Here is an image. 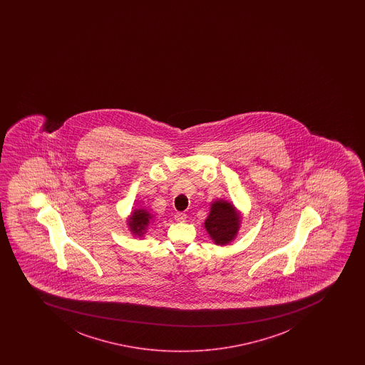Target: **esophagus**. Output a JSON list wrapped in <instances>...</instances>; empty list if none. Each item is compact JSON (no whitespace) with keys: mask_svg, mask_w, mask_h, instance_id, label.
Segmentation results:
<instances>
[{"mask_svg":"<svg viewBox=\"0 0 365 365\" xmlns=\"http://www.w3.org/2000/svg\"><path fill=\"white\" fill-rule=\"evenodd\" d=\"M174 218H175L176 222H185L186 214L178 212V213H175V215H174Z\"/></svg>","mask_w":365,"mask_h":365,"instance_id":"1","label":"esophagus"}]
</instances>
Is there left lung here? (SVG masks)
Instances as JSON below:
<instances>
[{"mask_svg": "<svg viewBox=\"0 0 365 365\" xmlns=\"http://www.w3.org/2000/svg\"><path fill=\"white\" fill-rule=\"evenodd\" d=\"M240 217L234 207L227 202L212 205L210 217L205 222V229L217 245H227L239 230Z\"/></svg>", "mask_w": 365, "mask_h": 365, "instance_id": "8db88e82", "label": "left lung"}]
</instances>
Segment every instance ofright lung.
I'll return each mask as SVG.
<instances>
[{"mask_svg":"<svg viewBox=\"0 0 365 365\" xmlns=\"http://www.w3.org/2000/svg\"><path fill=\"white\" fill-rule=\"evenodd\" d=\"M152 215L150 213H147L146 210H135L131 217L129 225L130 229L134 234L143 235V230L146 229L147 225L151 222Z\"/></svg>","mask_w":365,"mask_h":365,"instance_id":"add662e5","label":"right lung"}]
</instances>
